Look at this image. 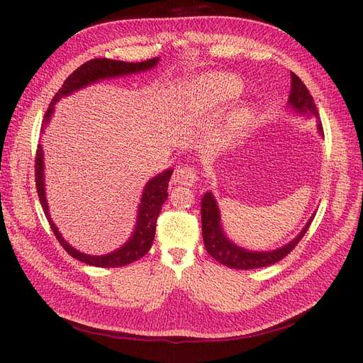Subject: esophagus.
<instances>
[{"label": "esophagus", "instance_id": "34e87169", "mask_svg": "<svg viewBox=\"0 0 363 363\" xmlns=\"http://www.w3.org/2000/svg\"><path fill=\"white\" fill-rule=\"evenodd\" d=\"M196 180H199V174L191 167H179L172 174V182L184 184V186H192Z\"/></svg>", "mask_w": 363, "mask_h": 363}]
</instances>
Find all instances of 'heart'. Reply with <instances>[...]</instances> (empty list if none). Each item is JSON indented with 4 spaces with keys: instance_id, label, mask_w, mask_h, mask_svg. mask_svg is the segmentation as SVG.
Here are the masks:
<instances>
[{
    "instance_id": "heart-1",
    "label": "heart",
    "mask_w": 363,
    "mask_h": 363,
    "mask_svg": "<svg viewBox=\"0 0 363 363\" xmlns=\"http://www.w3.org/2000/svg\"><path fill=\"white\" fill-rule=\"evenodd\" d=\"M240 91L242 84L232 75L206 74L191 84V106L196 111L215 108L235 100Z\"/></svg>"
}]
</instances>
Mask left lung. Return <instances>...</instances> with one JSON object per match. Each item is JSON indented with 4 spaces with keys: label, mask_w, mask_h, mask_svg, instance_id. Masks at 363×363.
<instances>
[{
    "label": "left lung",
    "mask_w": 363,
    "mask_h": 363,
    "mask_svg": "<svg viewBox=\"0 0 363 363\" xmlns=\"http://www.w3.org/2000/svg\"><path fill=\"white\" fill-rule=\"evenodd\" d=\"M288 106L291 111L301 116H313L316 119L318 133L324 136L323 125L320 123V115H318L313 98L309 94V91H307L304 83L300 80V77H296L294 72H291V94L288 98ZM313 218L315 213L311 216V219L307 221L301 232L296 235L289 244L271 251H252L236 245L233 240H230L227 238L221 223V213H219V207L213 194L206 192L201 200V224L204 247L208 255H211L216 262L233 269H256L277 263L284 256H288L296 247V244L300 242L301 238L307 232V228H309L311 223L313 221Z\"/></svg>",
    "instance_id": "obj_1"
}]
</instances>
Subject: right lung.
<instances>
[{"label": "right lung", "mask_w": 363, "mask_h": 363, "mask_svg": "<svg viewBox=\"0 0 363 363\" xmlns=\"http://www.w3.org/2000/svg\"><path fill=\"white\" fill-rule=\"evenodd\" d=\"M157 63H159V57L148 59L145 62H138V63H128V62L111 60V59H92L89 62L83 63L80 68H77L68 79L65 80L59 92L54 95L48 111L45 112V116H43L42 133L45 131L47 125L50 124L51 116L54 113V104H56L60 98L68 96L96 82L150 71L151 68H155ZM43 168H45V164H43V150H42V145L39 144L36 151V163H35L38 195H39L43 212H45V216L51 225V230L54 232V235H56L62 247L68 251V255H71L77 260L87 263V265L100 267V268L124 267L147 255L148 250L152 245V240H155L157 216L162 211L164 200L168 199V183L172 175V168L164 169L163 172L155 175V177L150 179L148 183L145 184L144 192H142V196H140L139 207H138L136 225L127 242L123 247L116 248L115 251H111L107 252V255H101V256L84 255V252L75 250L72 245H69L60 235L59 228L52 223L50 211H48V201L45 195V174H43Z\"/></svg>", "instance_id": "right-lung-1"}]
</instances>
